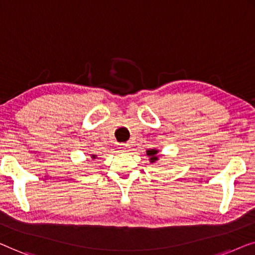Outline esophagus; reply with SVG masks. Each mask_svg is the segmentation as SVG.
Instances as JSON below:
<instances>
[{
	"label": "esophagus",
	"instance_id": "34e87169",
	"mask_svg": "<svg viewBox=\"0 0 255 255\" xmlns=\"http://www.w3.org/2000/svg\"><path fill=\"white\" fill-rule=\"evenodd\" d=\"M120 149H121V151L126 152V151H128V150H129V144H128V143H126V144H123V145L120 146Z\"/></svg>",
	"mask_w": 255,
	"mask_h": 255
}]
</instances>
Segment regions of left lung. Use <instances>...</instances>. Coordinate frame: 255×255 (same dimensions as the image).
I'll list each match as a JSON object with an SVG mask.
<instances>
[{
  "instance_id": "1",
  "label": "left lung",
  "mask_w": 255,
  "mask_h": 255,
  "mask_svg": "<svg viewBox=\"0 0 255 255\" xmlns=\"http://www.w3.org/2000/svg\"><path fill=\"white\" fill-rule=\"evenodd\" d=\"M157 153H158V150H156V149L146 150V156L150 157L149 159L151 163L157 162V160H158V156H157Z\"/></svg>"
}]
</instances>
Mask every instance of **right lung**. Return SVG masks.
<instances>
[{
	"instance_id": "1",
	"label": "right lung",
	"mask_w": 255,
	"mask_h": 255,
	"mask_svg": "<svg viewBox=\"0 0 255 255\" xmlns=\"http://www.w3.org/2000/svg\"><path fill=\"white\" fill-rule=\"evenodd\" d=\"M95 157H96L95 155H92V158H95Z\"/></svg>"
}]
</instances>
